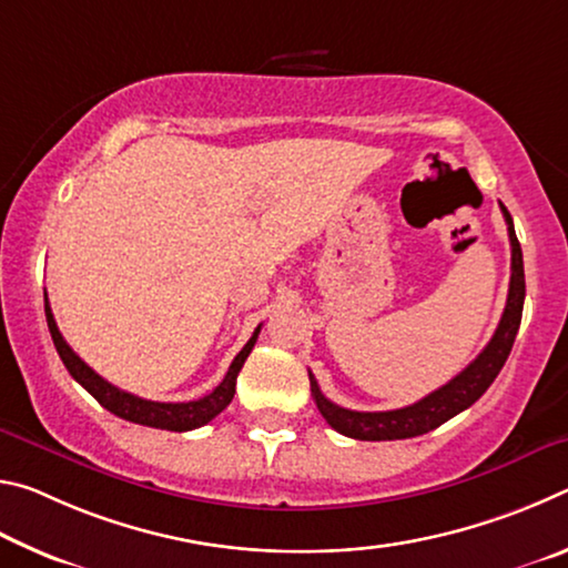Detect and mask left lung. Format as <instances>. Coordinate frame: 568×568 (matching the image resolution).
<instances>
[{"mask_svg": "<svg viewBox=\"0 0 568 568\" xmlns=\"http://www.w3.org/2000/svg\"><path fill=\"white\" fill-rule=\"evenodd\" d=\"M501 213L508 225V240H511V283H508V297H506L501 323H498L494 338L488 341L486 348L478 353V358L470 361L456 378H450L446 383V386L428 393L426 398L413 403V406L396 408V410H376V413L348 410V408L335 406L333 400L323 396L318 383H315L311 373L313 400L315 406H318L321 416L328 420L331 428H335L343 436L358 438V440H398V438L423 436L428 434V430L438 428L440 423H446L448 418L458 416L460 410L474 406V403L488 390V386H491L498 373H501L508 353L514 348L518 325H521L524 297H526L521 245H518L514 220L508 215L504 203H501Z\"/></svg>", "mask_w": 568, "mask_h": 568, "instance_id": "obj_1", "label": "left lung"}]
</instances>
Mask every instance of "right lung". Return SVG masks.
Returning <instances> with one entry per match:
<instances>
[{"label":"right lung","mask_w":568,"mask_h":568,"mask_svg":"<svg viewBox=\"0 0 568 568\" xmlns=\"http://www.w3.org/2000/svg\"><path fill=\"white\" fill-rule=\"evenodd\" d=\"M44 315H47V325H50L54 348H57V353H60L64 368L70 371V376L80 383L84 390L92 393V396L100 400V406H104L110 413H114V416H120L124 420L140 423V426H150V428L178 430V434H182V430L205 426V423L213 420L217 413H223L227 408V403L235 396L237 373H240V368H243V363L250 355V351H253L257 333H261V325H257L253 338H250L245 343V348L235 355V361L230 363L223 383H220L213 393H207V396L197 398V400H187V403H158V400H145L140 396H132V393L120 390L118 386H112V383L98 376V373H94L90 365L84 363L62 338V333L54 323L50 301H47V293H44Z\"/></svg>","instance_id":"right-lung-1"}]
</instances>
